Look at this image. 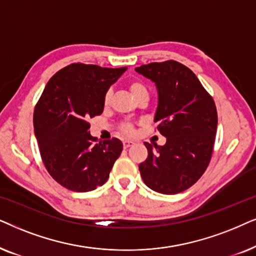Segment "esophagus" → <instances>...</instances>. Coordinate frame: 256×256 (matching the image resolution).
Masks as SVG:
<instances>
[{"mask_svg": "<svg viewBox=\"0 0 256 256\" xmlns=\"http://www.w3.org/2000/svg\"><path fill=\"white\" fill-rule=\"evenodd\" d=\"M122 145H124V148H130L131 145H134V142H132V140H124V142H122Z\"/></svg>", "mask_w": 256, "mask_h": 256, "instance_id": "34e87169", "label": "esophagus"}]
</instances>
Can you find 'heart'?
Returning a JSON list of instances; mask_svg holds the SVG:
<instances>
[{
    "label": "heart",
    "instance_id": "heart-1",
    "mask_svg": "<svg viewBox=\"0 0 256 256\" xmlns=\"http://www.w3.org/2000/svg\"><path fill=\"white\" fill-rule=\"evenodd\" d=\"M128 88H130L132 96H134L136 100L139 98L140 96H144V94H148V88H146V85L144 83H142L140 80H134L131 82L130 84H128ZM110 92H106L104 96V104H108V100H110ZM120 130L122 134H134V126L131 124H122Z\"/></svg>",
    "mask_w": 256,
    "mask_h": 256
}]
</instances>
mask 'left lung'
Segmentation results:
<instances>
[{
  "label": "left lung",
  "mask_w": 256,
  "mask_h": 256,
  "mask_svg": "<svg viewBox=\"0 0 256 256\" xmlns=\"http://www.w3.org/2000/svg\"><path fill=\"white\" fill-rule=\"evenodd\" d=\"M136 71L154 82L159 103L154 122L166 144L145 142L148 156L139 164L150 188L176 194L194 185L206 171L216 140L218 112L213 97L193 71L176 60L150 63Z\"/></svg>",
  "instance_id": "obj_1"
}]
</instances>
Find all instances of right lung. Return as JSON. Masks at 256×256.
<instances>
[{
  "instance_id": "right-lung-1",
  "label": "right lung",
  "mask_w": 256,
  "mask_h": 256,
  "mask_svg": "<svg viewBox=\"0 0 256 256\" xmlns=\"http://www.w3.org/2000/svg\"><path fill=\"white\" fill-rule=\"evenodd\" d=\"M126 66L111 69L72 63L50 78L35 111L34 128L49 174L74 192H88L106 182L122 151L117 138L98 142L90 118L102 114L104 96Z\"/></svg>"
}]
</instances>
